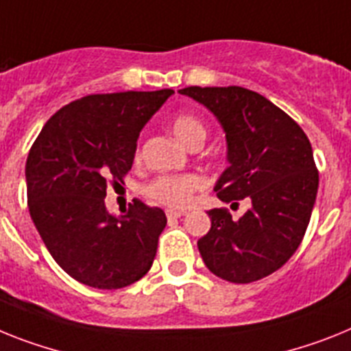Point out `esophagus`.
I'll list each match as a JSON object with an SVG mask.
<instances>
[{
  "label": "esophagus",
  "mask_w": 351,
  "mask_h": 351,
  "mask_svg": "<svg viewBox=\"0 0 351 351\" xmlns=\"http://www.w3.org/2000/svg\"><path fill=\"white\" fill-rule=\"evenodd\" d=\"M184 214H185L184 210H176V208H167L166 210L167 219H178V217H182Z\"/></svg>",
  "instance_id": "obj_1"
}]
</instances>
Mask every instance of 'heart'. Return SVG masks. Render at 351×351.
Returning <instances> with one entry per match:
<instances>
[{
    "label": "heart",
    "instance_id": "heart-1",
    "mask_svg": "<svg viewBox=\"0 0 351 351\" xmlns=\"http://www.w3.org/2000/svg\"><path fill=\"white\" fill-rule=\"evenodd\" d=\"M171 130L185 146L196 141H203L207 130L202 119L193 114H180L171 121ZM203 187V180L196 175H164L146 187V196L153 202L162 203L171 208L187 207L194 198V193Z\"/></svg>",
    "mask_w": 351,
    "mask_h": 351
}]
</instances>
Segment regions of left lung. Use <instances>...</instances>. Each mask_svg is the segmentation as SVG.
I'll return each mask as SVG.
<instances>
[{
	"label": "left lung",
	"instance_id": "1",
	"mask_svg": "<svg viewBox=\"0 0 351 351\" xmlns=\"http://www.w3.org/2000/svg\"><path fill=\"white\" fill-rule=\"evenodd\" d=\"M226 134L228 162L214 191L221 202L248 198L243 217L208 210L212 225L198 241L205 266L234 284L280 269L298 250L316 202L319 173L308 137L282 108L244 87H185ZM237 205V203H235Z\"/></svg>",
	"mask_w": 351,
	"mask_h": 351
}]
</instances>
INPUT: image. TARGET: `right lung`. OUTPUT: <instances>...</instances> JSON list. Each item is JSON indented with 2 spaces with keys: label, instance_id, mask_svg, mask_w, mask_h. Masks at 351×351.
<instances>
[{
  "label": "right lung",
  "instance_id": "right-lung-1",
  "mask_svg": "<svg viewBox=\"0 0 351 351\" xmlns=\"http://www.w3.org/2000/svg\"><path fill=\"white\" fill-rule=\"evenodd\" d=\"M173 90L90 94L53 114L26 158L28 210L58 266L80 284L121 289L157 255L166 214L134 199L125 216L105 207L108 184L134 164L137 137Z\"/></svg>",
  "mask_w": 351,
  "mask_h": 351
}]
</instances>
